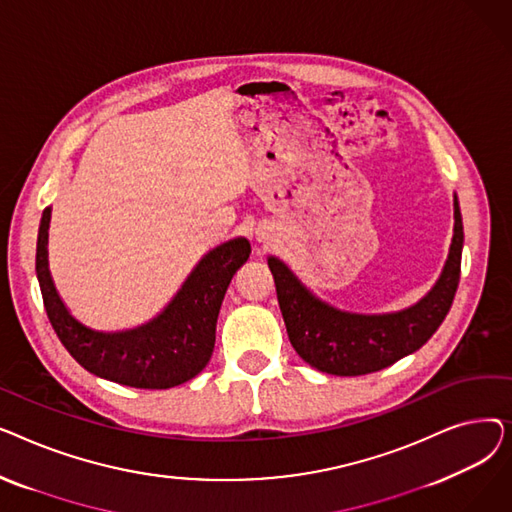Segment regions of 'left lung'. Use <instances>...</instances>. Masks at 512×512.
<instances>
[{"label": "left lung", "mask_w": 512, "mask_h": 512, "mask_svg": "<svg viewBox=\"0 0 512 512\" xmlns=\"http://www.w3.org/2000/svg\"><path fill=\"white\" fill-rule=\"evenodd\" d=\"M463 220L454 197V236L438 284L415 307L390 315H355L315 299L288 267L267 259L280 311L294 351L311 367L332 375H365L415 353L448 315L461 280Z\"/></svg>", "instance_id": "8db88e82"}]
</instances>
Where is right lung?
Instances as JSON below:
<instances>
[{
  "label": "right lung",
  "mask_w": 512,
  "mask_h": 512,
  "mask_svg": "<svg viewBox=\"0 0 512 512\" xmlns=\"http://www.w3.org/2000/svg\"><path fill=\"white\" fill-rule=\"evenodd\" d=\"M45 207L37 238V278L51 328L66 351L93 375L130 388L166 390L193 380L209 363L224 294L234 274L247 263L251 245L234 238L207 253L166 311L147 326L103 334L85 328L66 311L47 267Z\"/></svg>",
  "instance_id": "right-lung-1"
}]
</instances>
